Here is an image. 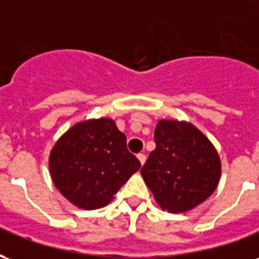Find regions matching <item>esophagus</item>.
I'll use <instances>...</instances> for the list:
<instances>
[{
    "label": "esophagus",
    "instance_id": "1",
    "mask_svg": "<svg viewBox=\"0 0 259 259\" xmlns=\"http://www.w3.org/2000/svg\"><path fill=\"white\" fill-rule=\"evenodd\" d=\"M137 158H139V161H140L141 165H144V163H146V155H144V154H139Z\"/></svg>",
    "mask_w": 259,
    "mask_h": 259
}]
</instances>
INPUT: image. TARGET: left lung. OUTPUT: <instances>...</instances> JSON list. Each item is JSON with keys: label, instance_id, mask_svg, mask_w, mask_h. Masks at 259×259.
Listing matches in <instances>:
<instances>
[{"label": "left lung", "instance_id": "8db88e82", "mask_svg": "<svg viewBox=\"0 0 259 259\" xmlns=\"http://www.w3.org/2000/svg\"><path fill=\"white\" fill-rule=\"evenodd\" d=\"M157 148L141 176L163 211L194 209L217 190L222 163L209 139L186 120L161 119L155 127Z\"/></svg>", "mask_w": 259, "mask_h": 259}]
</instances>
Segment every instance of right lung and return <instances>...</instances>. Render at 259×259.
Segmentation results:
<instances>
[{
    "label": "right lung",
    "instance_id": "right-lung-1",
    "mask_svg": "<svg viewBox=\"0 0 259 259\" xmlns=\"http://www.w3.org/2000/svg\"><path fill=\"white\" fill-rule=\"evenodd\" d=\"M54 186L77 208L98 209L140 169L111 118L85 119L55 141L48 158Z\"/></svg>",
    "mask_w": 259,
    "mask_h": 259
}]
</instances>
